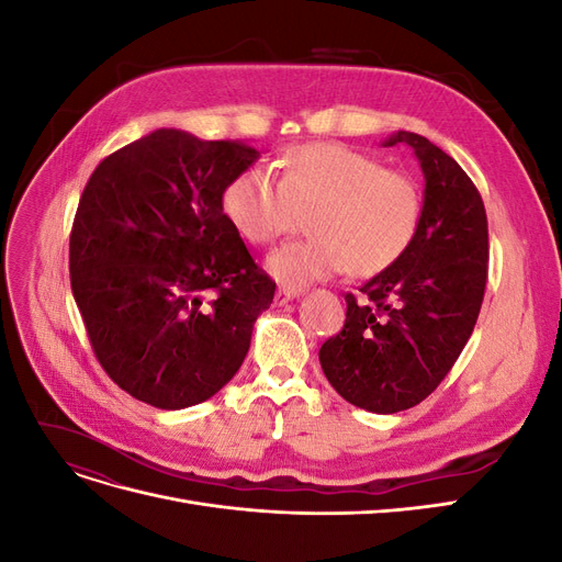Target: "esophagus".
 Masks as SVG:
<instances>
[{
    "mask_svg": "<svg viewBox=\"0 0 562 562\" xmlns=\"http://www.w3.org/2000/svg\"><path fill=\"white\" fill-rule=\"evenodd\" d=\"M297 295V288H288V285H281L279 291H277V297H274V302L277 304H285L288 300H293Z\"/></svg>",
    "mask_w": 562,
    "mask_h": 562,
    "instance_id": "1",
    "label": "esophagus"
}]
</instances>
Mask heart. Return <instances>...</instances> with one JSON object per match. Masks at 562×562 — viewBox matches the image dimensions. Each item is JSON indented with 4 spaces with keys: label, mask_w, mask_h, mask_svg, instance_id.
I'll use <instances>...</instances> for the list:
<instances>
[{
    "label": "heart",
    "mask_w": 562,
    "mask_h": 562,
    "mask_svg": "<svg viewBox=\"0 0 562 562\" xmlns=\"http://www.w3.org/2000/svg\"><path fill=\"white\" fill-rule=\"evenodd\" d=\"M274 176L248 168L223 194L229 225L252 246L291 232L300 215L310 239L285 244L267 258L269 274L300 288L351 269L372 277L398 262L422 225V194L413 178L384 168L339 143L293 147Z\"/></svg>",
    "instance_id": "1"
}]
</instances>
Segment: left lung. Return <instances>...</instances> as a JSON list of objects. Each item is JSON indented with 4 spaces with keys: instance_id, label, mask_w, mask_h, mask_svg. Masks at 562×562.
I'll return each instance as SVG.
<instances>
[{
    "instance_id": "1",
    "label": "left lung",
    "mask_w": 562,
    "mask_h": 562,
    "mask_svg": "<svg viewBox=\"0 0 562 562\" xmlns=\"http://www.w3.org/2000/svg\"><path fill=\"white\" fill-rule=\"evenodd\" d=\"M424 173L422 225L398 262L347 293L345 328L318 361L339 396L391 415L422 403L459 359L487 281V215L471 178L424 135L398 131Z\"/></svg>"
}]
</instances>
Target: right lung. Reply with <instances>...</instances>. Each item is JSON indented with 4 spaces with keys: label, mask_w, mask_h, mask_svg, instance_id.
<instances>
[{
    "label": "right lung",
    "mask_w": 562,
    "mask_h": 562,
    "mask_svg": "<svg viewBox=\"0 0 562 562\" xmlns=\"http://www.w3.org/2000/svg\"><path fill=\"white\" fill-rule=\"evenodd\" d=\"M258 157L239 140L157 128L83 187L72 295L95 359L133 398L182 411L241 368L277 283L229 225L223 194Z\"/></svg>",
    "instance_id": "add662e5"
}]
</instances>
